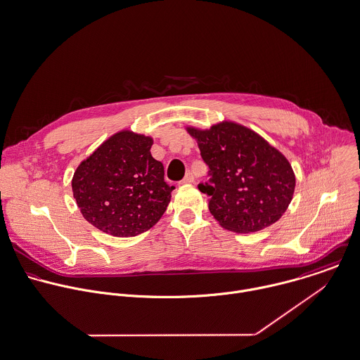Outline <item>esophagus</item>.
<instances>
[{"label":"esophagus","instance_id":"1","mask_svg":"<svg viewBox=\"0 0 360 360\" xmlns=\"http://www.w3.org/2000/svg\"><path fill=\"white\" fill-rule=\"evenodd\" d=\"M195 181V176H193V174L192 172H188L186 175H185V178L181 181L182 184H192Z\"/></svg>","mask_w":360,"mask_h":360}]
</instances>
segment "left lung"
<instances>
[{
    "label": "left lung",
    "mask_w": 360,
    "mask_h": 360,
    "mask_svg": "<svg viewBox=\"0 0 360 360\" xmlns=\"http://www.w3.org/2000/svg\"><path fill=\"white\" fill-rule=\"evenodd\" d=\"M209 165V210L225 229L248 233L270 226L285 213L295 191L287 158L256 132L235 122L210 129L188 128Z\"/></svg>",
    "instance_id": "8db88e82"
}]
</instances>
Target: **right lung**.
Wrapping results in <instances>:
<instances>
[{
  "label": "right lung",
  "mask_w": 360,
  "mask_h": 360,
  "mask_svg": "<svg viewBox=\"0 0 360 360\" xmlns=\"http://www.w3.org/2000/svg\"><path fill=\"white\" fill-rule=\"evenodd\" d=\"M153 139L122 131L101 144L76 168L73 198L82 216L118 238L150 229L171 200L164 167L154 160Z\"/></svg>",
  "instance_id": "1"
}]
</instances>
